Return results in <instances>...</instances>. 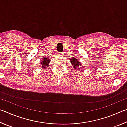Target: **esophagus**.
<instances>
[{
    "label": "esophagus",
    "mask_w": 127,
    "mask_h": 127,
    "mask_svg": "<svg viewBox=\"0 0 127 127\" xmlns=\"http://www.w3.org/2000/svg\"><path fill=\"white\" fill-rule=\"evenodd\" d=\"M63 54H64L63 52H62V53H58V55H60V56H62V55H63Z\"/></svg>",
    "instance_id": "34e87169"
}]
</instances>
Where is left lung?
Instances as JSON below:
<instances>
[{"label":"left lung","mask_w":127,"mask_h":127,"mask_svg":"<svg viewBox=\"0 0 127 127\" xmlns=\"http://www.w3.org/2000/svg\"><path fill=\"white\" fill-rule=\"evenodd\" d=\"M70 63H71L73 65V67L74 68V69H77V68H78V70L80 69V68H78V66L81 65V63H80V62H79L76 58L70 59ZM81 68L83 69V68H84V67L82 66Z\"/></svg>","instance_id":"8db88e82"}]
</instances>
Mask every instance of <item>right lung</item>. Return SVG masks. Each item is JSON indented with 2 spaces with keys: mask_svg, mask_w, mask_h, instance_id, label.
<instances>
[{
  "mask_svg": "<svg viewBox=\"0 0 127 127\" xmlns=\"http://www.w3.org/2000/svg\"><path fill=\"white\" fill-rule=\"evenodd\" d=\"M50 63V59L48 58L47 57L43 58L42 61L41 62V64L42 68H45V66L49 65V63Z\"/></svg>",
  "mask_w": 127,
  "mask_h": 127,
  "instance_id": "1",
  "label": "right lung"
}]
</instances>
